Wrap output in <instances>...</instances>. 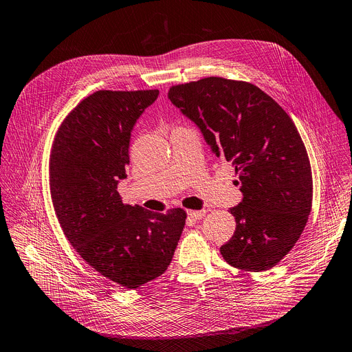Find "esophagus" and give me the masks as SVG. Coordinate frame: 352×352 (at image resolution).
Wrapping results in <instances>:
<instances>
[{
    "mask_svg": "<svg viewBox=\"0 0 352 352\" xmlns=\"http://www.w3.org/2000/svg\"><path fill=\"white\" fill-rule=\"evenodd\" d=\"M188 217L194 221L202 219L205 217V210L204 209H201V210H188Z\"/></svg>",
    "mask_w": 352,
    "mask_h": 352,
    "instance_id": "esophagus-1",
    "label": "esophagus"
}]
</instances>
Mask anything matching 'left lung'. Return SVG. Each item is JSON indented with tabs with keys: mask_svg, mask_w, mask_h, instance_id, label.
<instances>
[{
	"mask_svg": "<svg viewBox=\"0 0 352 352\" xmlns=\"http://www.w3.org/2000/svg\"><path fill=\"white\" fill-rule=\"evenodd\" d=\"M168 99L239 177L243 199L229 209L236 229L222 257L248 272L272 269L298 241L313 202L310 160L290 116L257 86L217 76L173 86Z\"/></svg>",
	"mask_w": 352,
	"mask_h": 352,
	"instance_id": "8db88e82",
	"label": "left lung"
}]
</instances>
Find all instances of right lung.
Wrapping results in <instances>:
<instances>
[{"instance_id": "right-lung-1", "label": "right lung", "mask_w": 352, "mask_h": 352, "mask_svg": "<svg viewBox=\"0 0 352 352\" xmlns=\"http://www.w3.org/2000/svg\"><path fill=\"white\" fill-rule=\"evenodd\" d=\"M158 90H98L62 122L50 160L55 214L82 259L113 283L137 289L170 266L186 212L124 205L117 185L130 162L131 130Z\"/></svg>"}]
</instances>
